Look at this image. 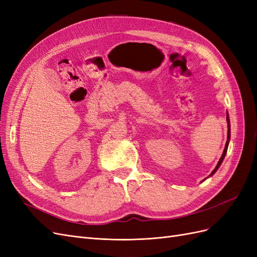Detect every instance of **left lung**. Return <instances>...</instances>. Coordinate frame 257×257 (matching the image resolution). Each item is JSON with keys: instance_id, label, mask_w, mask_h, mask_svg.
<instances>
[{"instance_id": "8db88e82", "label": "left lung", "mask_w": 257, "mask_h": 257, "mask_svg": "<svg viewBox=\"0 0 257 257\" xmlns=\"http://www.w3.org/2000/svg\"><path fill=\"white\" fill-rule=\"evenodd\" d=\"M226 121H227V141H226V144H225V148H224V151H223V153H222V157H221V159L219 160V162H217V164H216V166H215V168L212 170V173L210 174L207 178H209V177H211V176H213L214 174H215V172L217 169H219V167L221 166V164H222V162H223V160H224V158H225V155H226V152H227V148H228V144H229V141H230V122H229V116H228V112H227V114H226ZM206 179H204L203 181H205Z\"/></svg>"}]
</instances>
